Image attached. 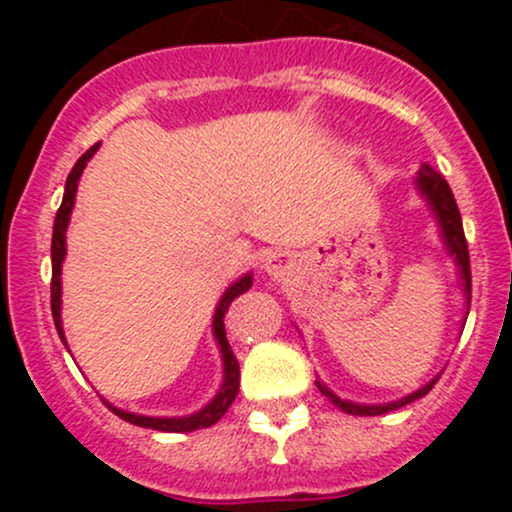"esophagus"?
Listing matches in <instances>:
<instances>
[{"instance_id":"obj_1","label":"esophagus","mask_w":512,"mask_h":512,"mask_svg":"<svg viewBox=\"0 0 512 512\" xmlns=\"http://www.w3.org/2000/svg\"><path fill=\"white\" fill-rule=\"evenodd\" d=\"M262 262H264V272H267L276 281L284 279V276L289 274L291 267H293L291 255H289V252H284V250H269L267 255H264Z\"/></svg>"}]
</instances>
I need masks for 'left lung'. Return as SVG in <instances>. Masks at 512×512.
Returning a JSON list of instances; mask_svg holds the SVG:
<instances>
[{"label":"left lung","mask_w":512,"mask_h":512,"mask_svg":"<svg viewBox=\"0 0 512 512\" xmlns=\"http://www.w3.org/2000/svg\"><path fill=\"white\" fill-rule=\"evenodd\" d=\"M416 187H419L421 195L426 197L428 207L433 209L436 219L440 223V233H443L445 245H448L450 255L455 257L457 267H460V279H462V289L464 296H467V303L472 301V269H469V250H467V238H464V228H462V216L460 209H457L455 197H452L450 185L445 182V178L440 173H436L431 166H421L419 175H416ZM469 315V310H467ZM438 383V378H433L431 383L421 387V390L411 392V395L397 399V402L390 404H356V402H346V399H339L330 387H325L320 380H315L317 390L322 392L334 407H339L346 414H354V416H378V414H387V411H395L404 404L414 402V399L424 397L431 392V387Z\"/></svg>","instance_id":"left-lung-1"}]
</instances>
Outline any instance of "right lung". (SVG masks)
<instances>
[{
    "instance_id": "right-lung-1",
    "label": "right lung",
    "mask_w": 512,
    "mask_h": 512,
    "mask_svg": "<svg viewBox=\"0 0 512 512\" xmlns=\"http://www.w3.org/2000/svg\"><path fill=\"white\" fill-rule=\"evenodd\" d=\"M98 146H101V144H93L91 149H88L86 154L74 163L72 173L67 175V185H64V197H62L60 209H57L55 228H52V286H50V305H52V317H55L57 334H60L62 342H64V330H62V317H60V308H62V281H60V276H62L64 255H67V240H64V236H67L69 216H72V209H74L76 185H79L81 173H84L86 163L91 161V156L98 151ZM250 286H252V274H245L243 279L236 281V284L228 286L226 293H223V296H221L219 308H216V313H214V337H216V342H219L221 358H223V385H221V390L216 392V397L207 404V407L199 409L197 414L180 416V419H161V416L132 414V411H122V409L113 407V404H110V402H105V404H108V409L113 411V414L120 416L122 421H127V424L142 426V428H154V431H166V433H190V431H197V428L214 426L216 421H219L221 416L226 414L228 407H231L233 399H236V395H238V387H240V366H238L236 356H233L231 344H228V339H226V327H223V317H226L228 305L233 303V298H238L240 293L248 291ZM64 346H67V342H64Z\"/></svg>"
}]
</instances>
